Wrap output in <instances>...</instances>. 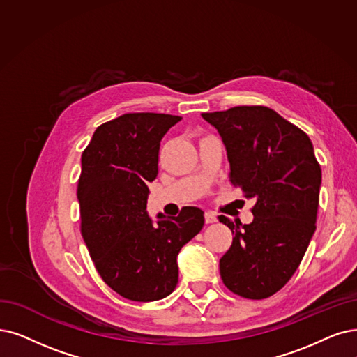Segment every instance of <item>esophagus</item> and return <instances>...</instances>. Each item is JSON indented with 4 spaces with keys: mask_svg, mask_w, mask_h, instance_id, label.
<instances>
[{
    "mask_svg": "<svg viewBox=\"0 0 357 357\" xmlns=\"http://www.w3.org/2000/svg\"><path fill=\"white\" fill-rule=\"evenodd\" d=\"M205 222L206 224H212V222H217V217H215V213L213 212H205Z\"/></svg>",
    "mask_w": 357,
    "mask_h": 357,
    "instance_id": "obj_1",
    "label": "esophagus"
}]
</instances>
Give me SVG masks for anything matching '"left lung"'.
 Here are the masks:
<instances>
[{
	"mask_svg": "<svg viewBox=\"0 0 357 357\" xmlns=\"http://www.w3.org/2000/svg\"><path fill=\"white\" fill-rule=\"evenodd\" d=\"M202 117L224 142L231 184L255 199L250 224L218 217L234 236L220 274L234 294L261 301L286 286L317 230L321 165L309 136L268 107Z\"/></svg>",
	"mask_w": 357,
	"mask_h": 357,
	"instance_id": "8db88e82",
	"label": "left lung"
}]
</instances>
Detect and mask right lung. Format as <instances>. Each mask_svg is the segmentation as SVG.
I'll return each instance as SVG.
<instances>
[{
  "instance_id": "add662e5",
  "label": "right lung",
  "mask_w": 357,
  "mask_h": 357,
  "mask_svg": "<svg viewBox=\"0 0 357 357\" xmlns=\"http://www.w3.org/2000/svg\"><path fill=\"white\" fill-rule=\"evenodd\" d=\"M181 117L129 112L101 124L82 153L80 231L98 274L120 296L153 302L178 282L177 255L202 230V209L177 217L146 213L148 183L158 174L160 142Z\"/></svg>"
}]
</instances>
